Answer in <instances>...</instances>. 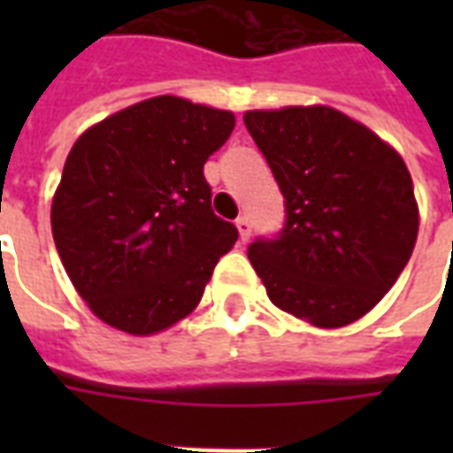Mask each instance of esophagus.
I'll return each mask as SVG.
<instances>
[{"label":"esophagus","instance_id":"34e87169","mask_svg":"<svg viewBox=\"0 0 453 453\" xmlns=\"http://www.w3.org/2000/svg\"><path fill=\"white\" fill-rule=\"evenodd\" d=\"M235 227H237V235H240V242H247V240H250V233H252V226H250V218H247V216L237 218Z\"/></svg>","mask_w":453,"mask_h":453}]
</instances>
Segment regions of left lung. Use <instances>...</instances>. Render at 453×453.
I'll return each mask as SVG.
<instances>
[{"label": "left lung", "instance_id": "1", "mask_svg": "<svg viewBox=\"0 0 453 453\" xmlns=\"http://www.w3.org/2000/svg\"><path fill=\"white\" fill-rule=\"evenodd\" d=\"M286 198V227L247 257L269 301L313 327L359 320L415 250L419 208L405 159L333 106L245 111Z\"/></svg>", "mask_w": 453, "mask_h": 453}]
</instances>
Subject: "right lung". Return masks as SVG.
Here are the masks:
<instances>
[{"label":"right lung","instance_id":"obj_1","mask_svg":"<svg viewBox=\"0 0 453 453\" xmlns=\"http://www.w3.org/2000/svg\"><path fill=\"white\" fill-rule=\"evenodd\" d=\"M235 113L162 94L77 138L50 226L70 281L102 323L148 337L201 301L237 230L211 211L206 159Z\"/></svg>","mask_w":453,"mask_h":453}]
</instances>
